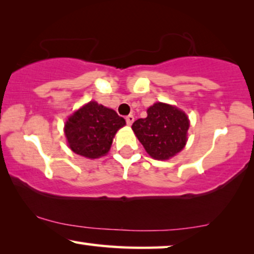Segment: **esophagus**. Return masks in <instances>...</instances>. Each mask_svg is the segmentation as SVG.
<instances>
[{
	"instance_id": "esophagus-1",
	"label": "esophagus",
	"mask_w": 254,
	"mask_h": 254,
	"mask_svg": "<svg viewBox=\"0 0 254 254\" xmlns=\"http://www.w3.org/2000/svg\"><path fill=\"white\" fill-rule=\"evenodd\" d=\"M125 121H127V125H131L133 123V121H134V117L132 116V115H129V116H127L125 117Z\"/></svg>"
}]
</instances>
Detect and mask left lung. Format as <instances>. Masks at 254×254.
<instances>
[{
    "label": "left lung",
    "instance_id": "left-lung-1",
    "mask_svg": "<svg viewBox=\"0 0 254 254\" xmlns=\"http://www.w3.org/2000/svg\"><path fill=\"white\" fill-rule=\"evenodd\" d=\"M189 121L184 111L165 103H155L147 116L132 124V130L148 154L166 160L179 153L187 141Z\"/></svg>",
    "mask_w": 254,
    "mask_h": 254
}]
</instances>
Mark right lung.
Segmentation results:
<instances>
[{
  "mask_svg": "<svg viewBox=\"0 0 254 254\" xmlns=\"http://www.w3.org/2000/svg\"><path fill=\"white\" fill-rule=\"evenodd\" d=\"M124 125L125 120L115 110L89 102L68 118L65 134L70 150L95 159L108 153L115 133Z\"/></svg>",
  "mask_w": 254,
  "mask_h": 254,
  "instance_id": "right-lung-1",
  "label": "right lung"
}]
</instances>
